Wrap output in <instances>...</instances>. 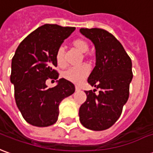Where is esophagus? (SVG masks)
Listing matches in <instances>:
<instances>
[{"label":"esophagus","mask_w":153,"mask_h":153,"mask_svg":"<svg viewBox=\"0 0 153 153\" xmlns=\"http://www.w3.org/2000/svg\"><path fill=\"white\" fill-rule=\"evenodd\" d=\"M76 91H80V88H79L78 86H76Z\"/></svg>","instance_id":"1"}]
</instances>
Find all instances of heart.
I'll return each instance as SVG.
<instances>
[{
	"label": "heart",
	"mask_w": 153,
	"mask_h": 153,
	"mask_svg": "<svg viewBox=\"0 0 153 153\" xmlns=\"http://www.w3.org/2000/svg\"><path fill=\"white\" fill-rule=\"evenodd\" d=\"M72 46L76 51L81 53H85L89 50V44L84 39H76L72 42ZM56 61L57 66L60 68L66 67V60H65V48L60 47L56 53ZM90 73V68L88 65L83 64L79 67L68 68L67 71L63 72V76L69 82L74 84H80L88 76Z\"/></svg>",
	"instance_id": "b5f03b06"
}]
</instances>
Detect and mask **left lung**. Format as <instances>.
<instances>
[{
    "instance_id": "left-lung-1",
    "label": "left lung",
    "mask_w": 153,
    "mask_h": 153,
    "mask_svg": "<svg viewBox=\"0 0 153 153\" xmlns=\"http://www.w3.org/2000/svg\"><path fill=\"white\" fill-rule=\"evenodd\" d=\"M82 35L91 41L96 48V66L87 82L100 89L85 91L86 100L79 109L80 122L95 131L105 130L120 118L129 96L133 79L132 61L122 44L113 34L102 29H81Z\"/></svg>"
}]
</instances>
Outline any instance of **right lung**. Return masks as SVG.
I'll use <instances>...</instances> for the list:
<instances>
[{"label": "right lung", "mask_w": 153, "mask_h": 153, "mask_svg": "<svg viewBox=\"0 0 153 153\" xmlns=\"http://www.w3.org/2000/svg\"><path fill=\"white\" fill-rule=\"evenodd\" d=\"M75 27L46 24L23 40L11 62L10 82L15 87L16 105L27 123L37 127L57 122L59 104L72 95L74 85L64 78L48 88L47 79H57L56 53Z\"/></svg>", "instance_id": "add662e5"}]
</instances>
